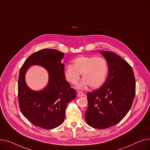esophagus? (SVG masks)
Listing matches in <instances>:
<instances>
[{"label":"esophagus","mask_w":150,"mask_h":150,"mask_svg":"<svg viewBox=\"0 0 150 150\" xmlns=\"http://www.w3.org/2000/svg\"><path fill=\"white\" fill-rule=\"evenodd\" d=\"M83 95H84V94L82 91H77V96H78V97H82Z\"/></svg>","instance_id":"1"}]
</instances>
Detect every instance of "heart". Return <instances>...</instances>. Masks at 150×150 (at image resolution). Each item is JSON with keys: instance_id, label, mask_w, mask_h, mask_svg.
<instances>
[{"instance_id": "b5f03b06", "label": "heart", "mask_w": 150, "mask_h": 150, "mask_svg": "<svg viewBox=\"0 0 150 150\" xmlns=\"http://www.w3.org/2000/svg\"><path fill=\"white\" fill-rule=\"evenodd\" d=\"M73 63V65L66 67L65 76L69 83L76 84L82 74L83 80L79 85V88H85L88 85L92 88H97L106 81L108 66L104 58L82 56L76 58Z\"/></svg>"}]
</instances>
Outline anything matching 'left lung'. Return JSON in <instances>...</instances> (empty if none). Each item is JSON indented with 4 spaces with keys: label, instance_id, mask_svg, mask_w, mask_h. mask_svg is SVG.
Returning a JSON list of instances; mask_svg holds the SVG:
<instances>
[{
    "label": "left lung",
    "instance_id": "obj_1",
    "mask_svg": "<svg viewBox=\"0 0 150 150\" xmlns=\"http://www.w3.org/2000/svg\"><path fill=\"white\" fill-rule=\"evenodd\" d=\"M100 53L106 59L108 74L101 87L86 94L88 106L85 116L90 126L105 129L118 124L130 110L136 81L132 67L125 60L112 52Z\"/></svg>",
    "mask_w": 150,
    "mask_h": 150
}]
</instances>
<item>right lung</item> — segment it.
Returning <instances> with one entry per match:
<instances>
[{
  "label": "right lung",
  "mask_w": 150,
  "mask_h": 150,
  "mask_svg": "<svg viewBox=\"0 0 150 150\" xmlns=\"http://www.w3.org/2000/svg\"><path fill=\"white\" fill-rule=\"evenodd\" d=\"M64 54L54 49H43L34 52L26 59L20 69L18 80V99L23 115L31 124L51 129L64 121L66 107L76 96L74 88L65 80V65L62 63ZM32 65L45 68L49 74L46 87L33 91L26 85L24 77Z\"/></svg>",
  "instance_id": "right-lung-1"
}]
</instances>
